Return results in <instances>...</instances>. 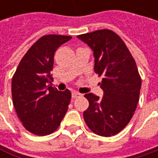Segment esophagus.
Returning a JSON list of instances; mask_svg holds the SVG:
<instances>
[{
	"instance_id": "34e87169",
	"label": "esophagus",
	"mask_w": 158,
	"mask_h": 158,
	"mask_svg": "<svg viewBox=\"0 0 158 158\" xmlns=\"http://www.w3.org/2000/svg\"><path fill=\"white\" fill-rule=\"evenodd\" d=\"M80 96H82V94H80L78 91H73L72 92V98H74V99L75 98H79Z\"/></svg>"
}]
</instances>
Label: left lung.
<instances>
[{"mask_svg":"<svg viewBox=\"0 0 158 158\" xmlns=\"http://www.w3.org/2000/svg\"><path fill=\"white\" fill-rule=\"evenodd\" d=\"M93 51L94 71L102 76V98L85 94L89 105L83 112L89 128L109 137L120 133L132 119L141 89L136 63L123 41L114 32L103 29L78 35Z\"/></svg>","mask_w":158,"mask_h":158,"instance_id":"8db88e82","label":"left lung"}]
</instances>
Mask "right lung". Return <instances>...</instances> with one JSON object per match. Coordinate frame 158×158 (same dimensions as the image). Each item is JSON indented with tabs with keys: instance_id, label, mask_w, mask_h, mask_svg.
Listing matches in <instances>:
<instances>
[{
	"instance_id": "add662e5",
	"label": "right lung",
	"mask_w": 158,
	"mask_h": 158,
	"mask_svg": "<svg viewBox=\"0 0 158 158\" xmlns=\"http://www.w3.org/2000/svg\"><path fill=\"white\" fill-rule=\"evenodd\" d=\"M71 38L59 35L42 36L26 52L13 77L16 113L24 128L36 135L55 132L69 108L71 92L59 91L50 84L55 52Z\"/></svg>"
}]
</instances>
